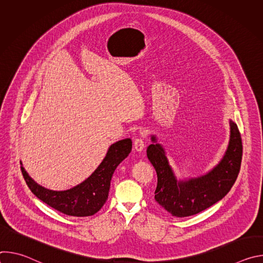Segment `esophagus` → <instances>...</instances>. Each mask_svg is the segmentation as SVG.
<instances>
[{"mask_svg": "<svg viewBox=\"0 0 263 263\" xmlns=\"http://www.w3.org/2000/svg\"><path fill=\"white\" fill-rule=\"evenodd\" d=\"M133 146H134V149L137 152H141L142 149L144 148V141L141 137H136L133 141Z\"/></svg>", "mask_w": 263, "mask_h": 263, "instance_id": "obj_1", "label": "esophagus"}]
</instances>
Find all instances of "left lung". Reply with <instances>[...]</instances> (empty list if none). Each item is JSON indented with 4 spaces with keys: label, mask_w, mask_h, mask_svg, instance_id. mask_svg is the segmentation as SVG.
<instances>
[{
    "label": "left lung",
    "mask_w": 263,
    "mask_h": 263,
    "mask_svg": "<svg viewBox=\"0 0 263 263\" xmlns=\"http://www.w3.org/2000/svg\"><path fill=\"white\" fill-rule=\"evenodd\" d=\"M230 141L219 163L209 173L198 178L178 181L168 164L164 148L154 143L146 149V156L157 173L156 202L177 217L197 214L226 196L235 183L241 164L242 142L238 127L230 121Z\"/></svg>",
    "instance_id": "8db88e82"
}]
</instances>
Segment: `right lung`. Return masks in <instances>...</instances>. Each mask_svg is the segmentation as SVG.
Returning <instances> with one entry per match:
<instances>
[{"label":"right lung","instance_id":"right-lung-1","mask_svg":"<svg viewBox=\"0 0 263 263\" xmlns=\"http://www.w3.org/2000/svg\"><path fill=\"white\" fill-rule=\"evenodd\" d=\"M132 140L126 138L111 144L97 170L82 183L70 190L55 192L37 184L21 166L31 192L52 208L71 216H89L97 213L108 199L110 181L118 165L130 154Z\"/></svg>","mask_w":263,"mask_h":263}]
</instances>
